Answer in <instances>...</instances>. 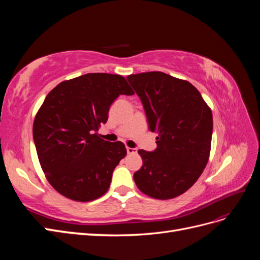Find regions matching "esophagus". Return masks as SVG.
Returning a JSON list of instances; mask_svg holds the SVG:
<instances>
[{"mask_svg":"<svg viewBox=\"0 0 260 260\" xmlns=\"http://www.w3.org/2000/svg\"><path fill=\"white\" fill-rule=\"evenodd\" d=\"M127 152H128V154H137L138 149L135 147H127Z\"/></svg>","mask_w":260,"mask_h":260,"instance_id":"1","label":"esophagus"}]
</instances>
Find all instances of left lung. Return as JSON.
Here are the masks:
<instances>
[{
    "label": "left lung",
    "instance_id": "obj_1",
    "mask_svg": "<svg viewBox=\"0 0 260 260\" xmlns=\"http://www.w3.org/2000/svg\"><path fill=\"white\" fill-rule=\"evenodd\" d=\"M140 98L149 131L157 135L152 152L139 149L143 166L133 175L141 192L169 200L187 191L206 167L212 115L194 85L161 72L127 77Z\"/></svg>",
    "mask_w": 260,
    "mask_h": 260
}]
</instances>
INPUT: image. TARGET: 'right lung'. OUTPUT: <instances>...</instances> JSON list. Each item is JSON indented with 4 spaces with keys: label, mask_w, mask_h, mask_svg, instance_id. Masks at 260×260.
I'll list each match as a JSON object with an SVG mask.
<instances>
[{
    "label": "right lung",
    "mask_w": 260,
    "mask_h": 260,
    "mask_svg": "<svg viewBox=\"0 0 260 260\" xmlns=\"http://www.w3.org/2000/svg\"><path fill=\"white\" fill-rule=\"evenodd\" d=\"M121 94H133L122 76L86 74L46 95L34 122V141L43 172L61 195L90 202L107 192L127 149L120 141L101 139L98 131Z\"/></svg>",
    "instance_id": "obj_1"
}]
</instances>
